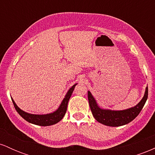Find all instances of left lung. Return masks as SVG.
<instances>
[{"instance_id": "8db88e82", "label": "left lung", "mask_w": 155, "mask_h": 155, "mask_svg": "<svg viewBox=\"0 0 155 155\" xmlns=\"http://www.w3.org/2000/svg\"><path fill=\"white\" fill-rule=\"evenodd\" d=\"M87 95L90 109L95 120L105 125L110 127H119L128 124L139 114L148 97V87L146 88L144 95L142 100L136 106L122 111L103 109L97 106L96 101L90 91H88Z\"/></svg>"}]
</instances>
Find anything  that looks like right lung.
I'll return each instance as SVG.
<instances>
[{
	"label": "right lung",
	"mask_w": 155,
	"mask_h": 155,
	"mask_svg": "<svg viewBox=\"0 0 155 155\" xmlns=\"http://www.w3.org/2000/svg\"><path fill=\"white\" fill-rule=\"evenodd\" d=\"M76 85V84L73 85L69 89V90L68 91L67 94L65 95L63 101H62L61 104L60 105L59 108H58L55 111L50 114H47L39 115L32 114L27 113V112L21 110L20 108L17 106V104H15V102L14 101L13 99L12 98V102H13L14 106H15V109L17 110V112H18L19 114L20 115L24 120L28 121V122L40 126L52 125V124H54L58 123V122H60V121L63 118L64 115L65 114V112L67 111V106L68 104V101L69 99H70L71 96L72 95V92L74 91Z\"/></svg>",
	"instance_id": "right-lung-1"
}]
</instances>
